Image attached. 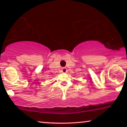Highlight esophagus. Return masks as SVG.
Listing matches in <instances>:
<instances>
[{
  "label": "esophagus",
  "mask_w": 127,
  "mask_h": 127,
  "mask_svg": "<svg viewBox=\"0 0 127 127\" xmlns=\"http://www.w3.org/2000/svg\"><path fill=\"white\" fill-rule=\"evenodd\" d=\"M62 72H63V73H67V68H66V67H63V68H62Z\"/></svg>",
  "instance_id": "1"
}]
</instances>
